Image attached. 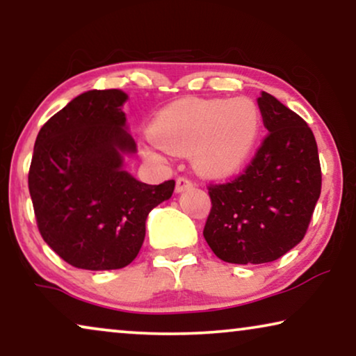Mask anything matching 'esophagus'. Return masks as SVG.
Instances as JSON below:
<instances>
[{
	"instance_id": "34e87169",
	"label": "esophagus",
	"mask_w": 356,
	"mask_h": 356,
	"mask_svg": "<svg viewBox=\"0 0 356 356\" xmlns=\"http://www.w3.org/2000/svg\"><path fill=\"white\" fill-rule=\"evenodd\" d=\"M191 186H193L191 179L181 177V178L177 179V188H175V191H177V193H183V191H186V189H189Z\"/></svg>"
}]
</instances>
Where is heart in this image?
<instances>
[{"instance_id": "obj_1", "label": "heart", "mask_w": 356, "mask_h": 356, "mask_svg": "<svg viewBox=\"0 0 356 356\" xmlns=\"http://www.w3.org/2000/svg\"><path fill=\"white\" fill-rule=\"evenodd\" d=\"M261 133V111L250 99H186L170 105L154 121L150 159L162 149L191 154L193 167L207 177L235 172L250 157Z\"/></svg>"}]
</instances>
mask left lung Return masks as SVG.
<instances>
[{
  "instance_id": "left-lung-1",
  "label": "left lung",
  "mask_w": 356,
  "mask_h": 356,
  "mask_svg": "<svg viewBox=\"0 0 356 356\" xmlns=\"http://www.w3.org/2000/svg\"><path fill=\"white\" fill-rule=\"evenodd\" d=\"M257 105L269 134L240 177L209 186L204 238L218 259L232 264H264L295 248L321 194L313 131L267 92Z\"/></svg>"
}]
</instances>
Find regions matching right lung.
<instances>
[{
    "mask_svg": "<svg viewBox=\"0 0 356 356\" xmlns=\"http://www.w3.org/2000/svg\"><path fill=\"white\" fill-rule=\"evenodd\" d=\"M120 89L87 90L53 115L33 145L29 172L40 235L67 264L121 269L144 243L145 220L175 181L145 184L124 170L138 152Z\"/></svg>",
    "mask_w": 356,
    "mask_h": 356,
    "instance_id": "1",
    "label": "right lung"
}]
</instances>
